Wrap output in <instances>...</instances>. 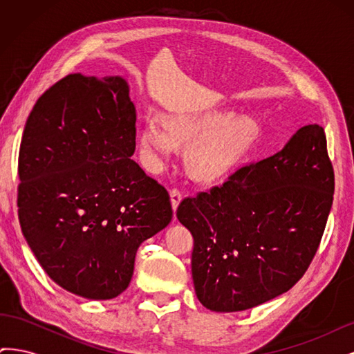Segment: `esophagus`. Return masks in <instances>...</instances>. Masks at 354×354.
Returning <instances> with one entry per match:
<instances>
[{"instance_id": "1", "label": "esophagus", "mask_w": 354, "mask_h": 354, "mask_svg": "<svg viewBox=\"0 0 354 354\" xmlns=\"http://www.w3.org/2000/svg\"><path fill=\"white\" fill-rule=\"evenodd\" d=\"M169 198H171V205H173V211L176 212L180 205V202H181V194L177 189H173L169 192Z\"/></svg>"}]
</instances>
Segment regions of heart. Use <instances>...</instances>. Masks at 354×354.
<instances>
[{
	"instance_id": "heart-1",
	"label": "heart",
	"mask_w": 354,
	"mask_h": 354,
	"mask_svg": "<svg viewBox=\"0 0 354 354\" xmlns=\"http://www.w3.org/2000/svg\"><path fill=\"white\" fill-rule=\"evenodd\" d=\"M260 125L233 111H194L164 116L151 111L140 136L146 165L159 169L171 162L180 143H189L186 164L199 180H218L242 162L260 138Z\"/></svg>"
}]
</instances>
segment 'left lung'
<instances>
[{
    "mask_svg": "<svg viewBox=\"0 0 354 354\" xmlns=\"http://www.w3.org/2000/svg\"><path fill=\"white\" fill-rule=\"evenodd\" d=\"M334 195L324 128L301 127L281 152L178 205L194 236L192 277L203 307L242 312L289 291L312 263Z\"/></svg>",
    "mask_w": 354,
    "mask_h": 354,
    "instance_id": "1",
    "label": "left lung"
}]
</instances>
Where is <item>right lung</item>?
<instances>
[{
  "mask_svg": "<svg viewBox=\"0 0 354 354\" xmlns=\"http://www.w3.org/2000/svg\"><path fill=\"white\" fill-rule=\"evenodd\" d=\"M127 80L72 73L41 95L19 152V220L44 272L87 299L124 292L142 242L173 218L168 192L134 159Z\"/></svg>",
  "mask_w": 354,
  "mask_h": 354,
  "instance_id": "obj_1",
  "label": "right lung"
}]
</instances>
